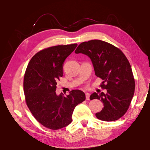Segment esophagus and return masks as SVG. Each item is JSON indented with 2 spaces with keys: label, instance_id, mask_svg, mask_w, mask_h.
I'll return each mask as SVG.
<instances>
[{
  "label": "esophagus",
  "instance_id": "obj_1",
  "mask_svg": "<svg viewBox=\"0 0 150 150\" xmlns=\"http://www.w3.org/2000/svg\"><path fill=\"white\" fill-rule=\"evenodd\" d=\"M89 97H90V94L89 93H86V98L87 100H89Z\"/></svg>",
  "mask_w": 150,
  "mask_h": 150
}]
</instances>
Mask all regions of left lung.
<instances>
[{
    "instance_id": "1",
    "label": "left lung",
    "mask_w": 150,
    "mask_h": 150,
    "mask_svg": "<svg viewBox=\"0 0 150 150\" xmlns=\"http://www.w3.org/2000/svg\"><path fill=\"white\" fill-rule=\"evenodd\" d=\"M75 53L88 56L94 66L95 74L103 79L100 87L107 93H93L90 99L103 103L102 110L96 113L98 119L112 121L120 119L128 111L135 89V81L129 62L121 50L101 40L81 43Z\"/></svg>"
}]
</instances>
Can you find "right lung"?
Segmentation results:
<instances>
[{"label":"right lung","instance_id":"1","mask_svg":"<svg viewBox=\"0 0 150 150\" xmlns=\"http://www.w3.org/2000/svg\"><path fill=\"white\" fill-rule=\"evenodd\" d=\"M78 46L72 44L44 49L32 57L26 68L24 92L27 105L39 123L56 130L69 125L75 107L86 99L85 94L72 90L65 97L56 93L63 75V63Z\"/></svg>","mask_w":150,"mask_h":150}]
</instances>
